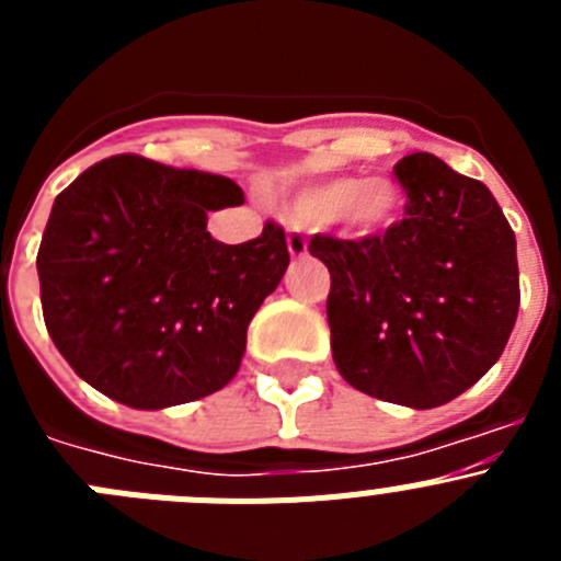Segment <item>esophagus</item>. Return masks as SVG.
I'll use <instances>...</instances> for the list:
<instances>
[{
	"label": "esophagus",
	"mask_w": 561,
	"mask_h": 561,
	"mask_svg": "<svg viewBox=\"0 0 561 561\" xmlns=\"http://www.w3.org/2000/svg\"><path fill=\"white\" fill-rule=\"evenodd\" d=\"M286 247H289L291 257H304L306 252H309V241H306V236L300 227H291L289 236H286Z\"/></svg>",
	"instance_id": "obj_1"
}]
</instances>
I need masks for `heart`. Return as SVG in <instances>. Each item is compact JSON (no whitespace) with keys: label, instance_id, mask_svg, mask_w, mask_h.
I'll return each mask as SVG.
<instances>
[{"label":"heart","instance_id":"heart-1","mask_svg":"<svg viewBox=\"0 0 561 561\" xmlns=\"http://www.w3.org/2000/svg\"><path fill=\"white\" fill-rule=\"evenodd\" d=\"M297 207L306 219L336 221L356 232H376L396 219L401 196L388 180H340L320 182L300 193Z\"/></svg>","mask_w":561,"mask_h":561}]
</instances>
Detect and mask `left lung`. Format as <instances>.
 <instances>
[{"label":"left lung","mask_w":561,"mask_h":561,"mask_svg":"<svg viewBox=\"0 0 561 561\" xmlns=\"http://www.w3.org/2000/svg\"><path fill=\"white\" fill-rule=\"evenodd\" d=\"M404 219L381 236H311L331 272L336 370L351 388L430 410L469 390L517 323V241L492 191L433 153L396 162Z\"/></svg>","instance_id":"1"}]
</instances>
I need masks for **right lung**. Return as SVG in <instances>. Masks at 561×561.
I'll return each instance as SVG.
<instances>
[{
    "instance_id": "add662e5",
    "label": "right lung",
    "mask_w": 561,
    "mask_h": 561,
    "mask_svg": "<svg viewBox=\"0 0 561 561\" xmlns=\"http://www.w3.org/2000/svg\"><path fill=\"white\" fill-rule=\"evenodd\" d=\"M244 205L227 176L140 153L95 162L56 196L38 247L49 336L83 381L137 410L221 390L247 325L280 284L289 250L266 221L244 244L207 232V210Z\"/></svg>"
}]
</instances>
